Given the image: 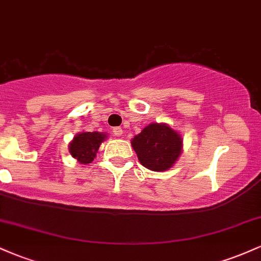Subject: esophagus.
I'll list each match as a JSON object with an SVG mask.
<instances>
[{"label":"esophagus","mask_w":261,"mask_h":261,"mask_svg":"<svg viewBox=\"0 0 261 261\" xmlns=\"http://www.w3.org/2000/svg\"><path fill=\"white\" fill-rule=\"evenodd\" d=\"M113 134L115 135V136H121L122 135V128L121 127H114L113 128Z\"/></svg>","instance_id":"obj_1"}]
</instances>
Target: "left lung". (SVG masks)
<instances>
[{"label": "left lung", "mask_w": 261, "mask_h": 261, "mask_svg": "<svg viewBox=\"0 0 261 261\" xmlns=\"http://www.w3.org/2000/svg\"><path fill=\"white\" fill-rule=\"evenodd\" d=\"M133 148L143 167L153 172L167 170L181 153L182 140L166 124H149L134 137Z\"/></svg>", "instance_id": "obj_1"}]
</instances>
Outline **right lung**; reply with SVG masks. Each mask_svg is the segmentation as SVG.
<instances>
[{"label":"right lung","instance_id":"obj_1","mask_svg":"<svg viewBox=\"0 0 261 261\" xmlns=\"http://www.w3.org/2000/svg\"><path fill=\"white\" fill-rule=\"evenodd\" d=\"M107 135L100 133H82L74 137L70 143V153L80 163H91L97 154L100 143L103 142Z\"/></svg>","mask_w":261,"mask_h":261}]
</instances>
